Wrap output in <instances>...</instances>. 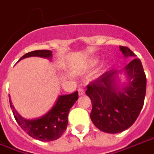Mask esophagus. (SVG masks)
I'll list each match as a JSON object with an SVG mask.
<instances>
[{"label": "esophagus", "instance_id": "1", "mask_svg": "<svg viewBox=\"0 0 154 154\" xmlns=\"http://www.w3.org/2000/svg\"><path fill=\"white\" fill-rule=\"evenodd\" d=\"M78 92H79V95H80V96H82V95H85V90L84 89H82V88H79V90H78Z\"/></svg>", "mask_w": 154, "mask_h": 154}]
</instances>
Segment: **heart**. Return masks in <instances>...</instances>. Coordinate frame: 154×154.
<instances>
[{"label": "heart", "mask_w": 154, "mask_h": 154, "mask_svg": "<svg viewBox=\"0 0 154 154\" xmlns=\"http://www.w3.org/2000/svg\"><path fill=\"white\" fill-rule=\"evenodd\" d=\"M99 63V59H94L91 60V62H90V66L91 67H94L95 66L97 63Z\"/></svg>", "instance_id": "heart-1"}]
</instances>
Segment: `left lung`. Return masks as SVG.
<instances>
[{"mask_svg":"<svg viewBox=\"0 0 154 154\" xmlns=\"http://www.w3.org/2000/svg\"><path fill=\"white\" fill-rule=\"evenodd\" d=\"M120 50L125 58L136 56L128 47L120 46ZM122 71L129 80L126 88L120 89L115 79ZM146 85V75L139 59H132L122 70L111 69L91 81L85 93L92 102V122L107 133H118L130 128L143 109Z\"/></svg>","mask_w":154,"mask_h":154,"instance_id":"1","label":"left lung"}]
</instances>
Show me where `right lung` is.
<instances>
[{"instance_id":"right-lung-1","label":"right lung","mask_w":154,"mask_h":154,"mask_svg":"<svg viewBox=\"0 0 154 154\" xmlns=\"http://www.w3.org/2000/svg\"><path fill=\"white\" fill-rule=\"evenodd\" d=\"M52 53L53 52L49 50L32 51L23 55L19 61L33 56L50 59ZM78 98V91H75L70 95H60L50 111L43 116L33 120L25 119L21 116L14 109L10 98L9 101L15 119L22 130L35 139L49 142L58 139L63 135L68 125V115L69 110Z\"/></svg>"}]
</instances>
